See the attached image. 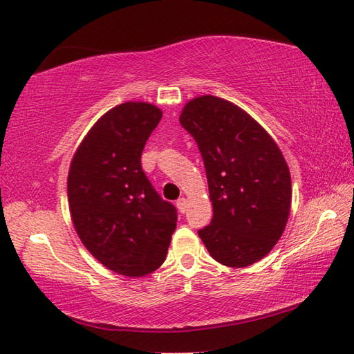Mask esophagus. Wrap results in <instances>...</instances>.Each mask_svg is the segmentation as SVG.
I'll list each match as a JSON object with an SVG mask.
<instances>
[{
  "instance_id": "esophagus-1",
  "label": "esophagus",
  "mask_w": 354,
  "mask_h": 354,
  "mask_svg": "<svg viewBox=\"0 0 354 354\" xmlns=\"http://www.w3.org/2000/svg\"><path fill=\"white\" fill-rule=\"evenodd\" d=\"M176 207H178L179 212L185 213V212H187V199H185V198H179V199L176 201Z\"/></svg>"
}]
</instances>
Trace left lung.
I'll return each instance as SVG.
<instances>
[{
    "mask_svg": "<svg viewBox=\"0 0 354 354\" xmlns=\"http://www.w3.org/2000/svg\"><path fill=\"white\" fill-rule=\"evenodd\" d=\"M179 123L198 142L213 204L201 240L222 265L251 266L270 252L289 219L290 171L280 147L248 112L214 95L190 100Z\"/></svg>",
    "mask_w": 354,
    "mask_h": 354,
    "instance_id": "left-lung-1",
    "label": "left lung"
}]
</instances>
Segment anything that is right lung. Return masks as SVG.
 <instances>
[{
  "label": "right lung",
  "instance_id": "add662e5",
  "mask_svg": "<svg viewBox=\"0 0 354 354\" xmlns=\"http://www.w3.org/2000/svg\"><path fill=\"white\" fill-rule=\"evenodd\" d=\"M162 112L126 102L103 114L74 153L66 189L82 243L124 277L160 268L176 228V208L162 201L141 169V152Z\"/></svg>",
  "mask_w": 354,
  "mask_h": 354
}]
</instances>
